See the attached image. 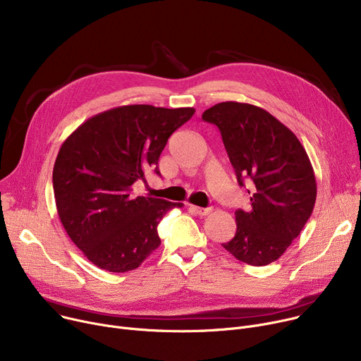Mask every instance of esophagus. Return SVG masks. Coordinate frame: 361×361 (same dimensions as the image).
<instances>
[{"instance_id": "34e87169", "label": "esophagus", "mask_w": 361, "mask_h": 361, "mask_svg": "<svg viewBox=\"0 0 361 361\" xmlns=\"http://www.w3.org/2000/svg\"><path fill=\"white\" fill-rule=\"evenodd\" d=\"M188 209L197 216H206L212 212V207H199V206H195V204H188Z\"/></svg>"}]
</instances>
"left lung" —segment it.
Masks as SVG:
<instances>
[{
	"label": "left lung",
	"instance_id": "obj_1",
	"mask_svg": "<svg viewBox=\"0 0 361 361\" xmlns=\"http://www.w3.org/2000/svg\"><path fill=\"white\" fill-rule=\"evenodd\" d=\"M202 118L219 128L239 185H251V209L235 212V236L222 247L250 266H267L290 247L314 210L309 157L296 135L261 107L225 102Z\"/></svg>",
	"mask_w": 361,
	"mask_h": 361
}]
</instances>
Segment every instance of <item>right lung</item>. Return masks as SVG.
Listing matches in <instances>:
<instances>
[{
    "instance_id": "obj_1",
    "label": "right lung",
    "mask_w": 361,
    "mask_h": 361,
    "mask_svg": "<svg viewBox=\"0 0 361 361\" xmlns=\"http://www.w3.org/2000/svg\"><path fill=\"white\" fill-rule=\"evenodd\" d=\"M195 111L116 107L90 117L62 143L52 177L58 214L71 241L97 267L130 271L159 247V221L183 203L133 197L132 185L148 168L159 173L168 137Z\"/></svg>"
}]
</instances>
